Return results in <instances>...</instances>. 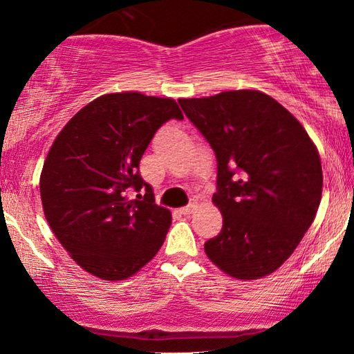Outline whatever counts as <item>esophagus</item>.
<instances>
[{
	"instance_id": "1",
	"label": "esophagus",
	"mask_w": 354,
	"mask_h": 354,
	"mask_svg": "<svg viewBox=\"0 0 354 354\" xmlns=\"http://www.w3.org/2000/svg\"><path fill=\"white\" fill-rule=\"evenodd\" d=\"M195 207H196V205H187V206H183V207H180V209H178V212H180V214H183V216H188V214H192L193 211H195Z\"/></svg>"
}]
</instances>
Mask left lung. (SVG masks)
I'll list each match as a JSON object with an SVG mask.
<instances>
[{"label": "left lung", "instance_id": "obj_1", "mask_svg": "<svg viewBox=\"0 0 354 354\" xmlns=\"http://www.w3.org/2000/svg\"><path fill=\"white\" fill-rule=\"evenodd\" d=\"M214 149L221 234L205 243L230 277L254 280L287 261L316 217L322 166L316 145L282 104L258 90L178 100Z\"/></svg>", "mask_w": 354, "mask_h": 354}]
</instances>
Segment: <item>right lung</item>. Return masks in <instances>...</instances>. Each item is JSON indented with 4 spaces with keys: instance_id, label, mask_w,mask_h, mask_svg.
Wrapping results in <instances>:
<instances>
[{
    "instance_id": "obj_1",
    "label": "right lung",
    "mask_w": 354,
    "mask_h": 354,
    "mask_svg": "<svg viewBox=\"0 0 354 354\" xmlns=\"http://www.w3.org/2000/svg\"><path fill=\"white\" fill-rule=\"evenodd\" d=\"M169 119H183L171 98L109 93L82 108L51 145L40 176L45 217L71 258L96 277H132L164 243L171 211L154 203L138 166Z\"/></svg>"
}]
</instances>
